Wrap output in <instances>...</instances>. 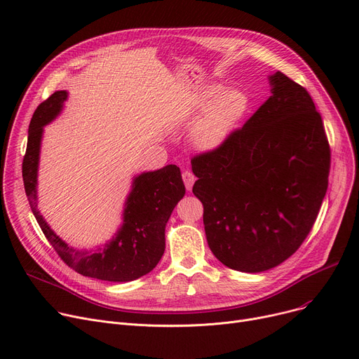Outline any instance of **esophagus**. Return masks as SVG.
Instances as JSON below:
<instances>
[{
  "instance_id": "obj_1",
  "label": "esophagus",
  "mask_w": 359,
  "mask_h": 359,
  "mask_svg": "<svg viewBox=\"0 0 359 359\" xmlns=\"http://www.w3.org/2000/svg\"><path fill=\"white\" fill-rule=\"evenodd\" d=\"M182 177H183V182H184L186 189H187V191H192V186H194V183H195V180H196V177L194 176V173H191V172H184V173L182 175Z\"/></svg>"
}]
</instances>
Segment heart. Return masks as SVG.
I'll list each match as a JSON object with an SVG mask.
<instances>
[{"label": "heart", "instance_id": "obj_1", "mask_svg": "<svg viewBox=\"0 0 359 359\" xmlns=\"http://www.w3.org/2000/svg\"><path fill=\"white\" fill-rule=\"evenodd\" d=\"M222 90V86H210L199 97V107H209L191 135L192 144L201 151L219 148L249 111L248 93L240 88H231L224 93Z\"/></svg>", "mask_w": 359, "mask_h": 359}]
</instances>
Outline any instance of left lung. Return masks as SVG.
<instances>
[{"mask_svg":"<svg viewBox=\"0 0 359 359\" xmlns=\"http://www.w3.org/2000/svg\"><path fill=\"white\" fill-rule=\"evenodd\" d=\"M272 96L219 148L192 160L206 241L230 269L257 273L297 252L327 191L330 148L309 91L269 75Z\"/></svg>","mask_w":359,"mask_h":359,"instance_id":"1","label":"left lung"}]
</instances>
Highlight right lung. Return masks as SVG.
<instances>
[{
  "label": "right lung",
  "instance_id": "right-lung-1",
  "mask_svg": "<svg viewBox=\"0 0 359 359\" xmlns=\"http://www.w3.org/2000/svg\"><path fill=\"white\" fill-rule=\"evenodd\" d=\"M67 97L65 90L55 91L37 106L29 125L23 182L32 212L55 252L75 272L110 282L135 280L153 271L164 253L165 224L186 191L180 168L168 164L134 177L125 201L121 229L102 248L79 250L68 246L37 210V170L43 126L60 115Z\"/></svg>",
  "mask_w": 359,
  "mask_h": 359
}]
</instances>
